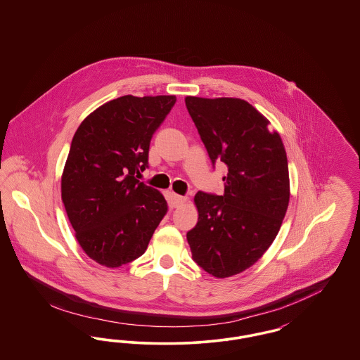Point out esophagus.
<instances>
[{"label": "esophagus", "instance_id": "34e87169", "mask_svg": "<svg viewBox=\"0 0 360 360\" xmlns=\"http://www.w3.org/2000/svg\"><path fill=\"white\" fill-rule=\"evenodd\" d=\"M186 201H188V198L184 197V195H178V194H174V195H172V205H174V207H179V206L185 205Z\"/></svg>", "mask_w": 360, "mask_h": 360}]
</instances>
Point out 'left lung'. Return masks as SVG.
Segmentation results:
<instances>
[{
    "instance_id": "8db88e82",
    "label": "left lung",
    "mask_w": 360,
    "mask_h": 360,
    "mask_svg": "<svg viewBox=\"0 0 360 360\" xmlns=\"http://www.w3.org/2000/svg\"><path fill=\"white\" fill-rule=\"evenodd\" d=\"M185 103L210 160L228 167L223 195L195 194L198 221L186 238L200 267L228 278L254 266L281 229L290 200L286 150L270 121L241 98L188 96Z\"/></svg>"
}]
</instances>
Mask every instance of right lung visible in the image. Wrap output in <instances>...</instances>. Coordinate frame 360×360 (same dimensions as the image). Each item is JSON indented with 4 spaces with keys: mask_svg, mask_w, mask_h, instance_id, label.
<instances>
[{
    "mask_svg": "<svg viewBox=\"0 0 360 360\" xmlns=\"http://www.w3.org/2000/svg\"><path fill=\"white\" fill-rule=\"evenodd\" d=\"M175 96H122L91 112L72 137L62 201L86 255L116 269L141 257L167 212L163 194L137 181L150 141Z\"/></svg>",
    "mask_w": 360,
    "mask_h": 360,
    "instance_id": "1",
    "label": "right lung"
}]
</instances>
